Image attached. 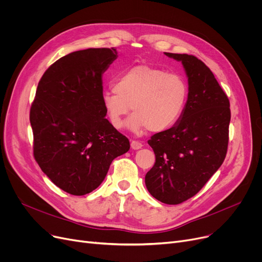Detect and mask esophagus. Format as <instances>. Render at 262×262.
Returning a JSON list of instances; mask_svg holds the SVG:
<instances>
[{"instance_id":"34e87169","label":"esophagus","mask_w":262,"mask_h":262,"mask_svg":"<svg viewBox=\"0 0 262 262\" xmlns=\"http://www.w3.org/2000/svg\"><path fill=\"white\" fill-rule=\"evenodd\" d=\"M130 146L133 149H139L142 147V143L139 142V141H136V140H133L132 143H130Z\"/></svg>"}]
</instances>
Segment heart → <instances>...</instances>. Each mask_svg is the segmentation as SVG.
I'll list each match as a JSON object with an SVG mask.
<instances>
[{"mask_svg":"<svg viewBox=\"0 0 262 262\" xmlns=\"http://www.w3.org/2000/svg\"><path fill=\"white\" fill-rule=\"evenodd\" d=\"M188 92L182 75L155 66L137 64L116 77L114 89L103 93L102 104L116 128L122 126L124 116L133 109L135 114L127 121L130 129L162 132L180 120Z\"/></svg>","mask_w":262,"mask_h":262,"instance_id":"1","label":"heart"}]
</instances>
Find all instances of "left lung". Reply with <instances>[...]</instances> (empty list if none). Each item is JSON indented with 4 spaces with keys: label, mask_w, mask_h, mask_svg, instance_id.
Here are the masks:
<instances>
[{
    "label": "left lung",
    "mask_w": 262,
    "mask_h": 262,
    "mask_svg": "<svg viewBox=\"0 0 262 262\" xmlns=\"http://www.w3.org/2000/svg\"><path fill=\"white\" fill-rule=\"evenodd\" d=\"M164 54L182 61L188 100L174 126L147 141L156 162L145 175V186L161 203L177 205L194 196L223 163L230 108L227 95L202 60L188 54Z\"/></svg>",
    "instance_id": "1"
}]
</instances>
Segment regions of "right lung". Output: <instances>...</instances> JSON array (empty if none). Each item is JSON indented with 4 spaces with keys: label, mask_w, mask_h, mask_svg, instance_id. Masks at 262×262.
I'll return each instance as SVG.
<instances>
[{
    "label": "right lung",
    "mask_w": 262,
    "mask_h": 262,
    "mask_svg": "<svg viewBox=\"0 0 262 262\" xmlns=\"http://www.w3.org/2000/svg\"><path fill=\"white\" fill-rule=\"evenodd\" d=\"M117 57L114 48L76 51L55 61L39 80L30 112L34 157L72 195L98 188L110 163L130 147L105 119L102 104V75Z\"/></svg>",
    "instance_id": "obj_1"
}]
</instances>
